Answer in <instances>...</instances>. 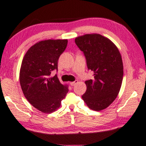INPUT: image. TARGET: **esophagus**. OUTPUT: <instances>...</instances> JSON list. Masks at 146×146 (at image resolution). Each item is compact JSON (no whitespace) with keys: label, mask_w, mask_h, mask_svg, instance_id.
<instances>
[{"label":"esophagus","mask_w":146,"mask_h":146,"mask_svg":"<svg viewBox=\"0 0 146 146\" xmlns=\"http://www.w3.org/2000/svg\"><path fill=\"white\" fill-rule=\"evenodd\" d=\"M78 83V80H75L74 81V82H70V85L71 86H74L75 85H76V84H77V83Z\"/></svg>","instance_id":"1"}]
</instances>
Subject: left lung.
<instances>
[{
  "instance_id": "left-lung-1",
  "label": "left lung",
  "mask_w": 146,
  "mask_h": 146,
  "mask_svg": "<svg viewBox=\"0 0 146 146\" xmlns=\"http://www.w3.org/2000/svg\"><path fill=\"white\" fill-rule=\"evenodd\" d=\"M75 42L84 54L88 69L94 72L92 80L85 81L82 98L90 109L101 111L113 102L120 90L123 75L120 53L111 40L96 33L76 37Z\"/></svg>"
}]
</instances>
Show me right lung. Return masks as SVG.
<instances>
[{
  "mask_svg": "<svg viewBox=\"0 0 146 146\" xmlns=\"http://www.w3.org/2000/svg\"><path fill=\"white\" fill-rule=\"evenodd\" d=\"M67 39H48L30 48L23 59L20 84L28 102L39 111L51 113L59 108L68 91L56 74L59 56L66 49Z\"/></svg>",
  "mask_w": 146,
  "mask_h": 146,
  "instance_id": "add662e5",
  "label": "right lung"
}]
</instances>
